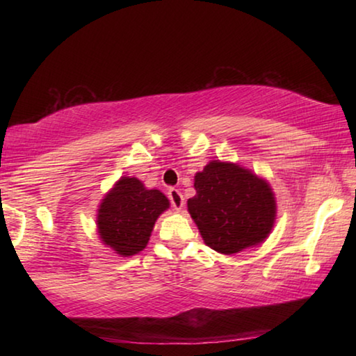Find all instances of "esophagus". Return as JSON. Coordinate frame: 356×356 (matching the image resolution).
<instances>
[{"mask_svg": "<svg viewBox=\"0 0 356 356\" xmlns=\"http://www.w3.org/2000/svg\"><path fill=\"white\" fill-rule=\"evenodd\" d=\"M168 197H170V201L172 204V207L176 210H180L184 207V196L182 193L176 188H170L168 190Z\"/></svg>", "mask_w": 356, "mask_h": 356, "instance_id": "esophagus-1", "label": "esophagus"}]
</instances>
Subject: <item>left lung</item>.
Wrapping results in <instances>:
<instances>
[{
  "instance_id": "left-lung-1",
  "label": "left lung",
  "mask_w": 356,
  "mask_h": 356,
  "mask_svg": "<svg viewBox=\"0 0 356 356\" xmlns=\"http://www.w3.org/2000/svg\"><path fill=\"white\" fill-rule=\"evenodd\" d=\"M196 195L186 206L204 243L236 254L262 243L272 232L276 201L270 184L250 170L213 160L195 176Z\"/></svg>"
}]
</instances>
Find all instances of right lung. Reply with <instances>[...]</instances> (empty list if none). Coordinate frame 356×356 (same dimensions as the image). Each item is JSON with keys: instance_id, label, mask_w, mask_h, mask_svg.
I'll list each match as a JSON object with an SVG mask.
<instances>
[{"instance_id": "right-lung-1", "label": "right lung", "mask_w": 356, "mask_h": 356, "mask_svg": "<svg viewBox=\"0 0 356 356\" xmlns=\"http://www.w3.org/2000/svg\"><path fill=\"white\" fill-rule=\"evenodd\" d=\"M170 207L160 190H147L136 177H120L102 200L97 231L102 242L129 257L146 248L159 216Z\"/></svg>"}]
</instances>
